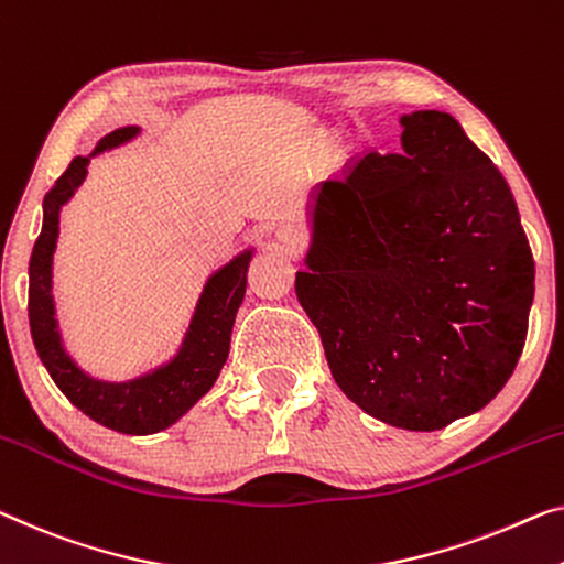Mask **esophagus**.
Listing matches in <instances>:
<instances>
[{"label": "esophagus", "instance_id": "1", "mask_svg": "<svg viewBox=\"0 0 564 564\" xmlns=\"http://www.w3.org/2000/svg\"><path fill=\"white\" fill-rule=\"evenodd\" d=\"M275 238H279L281 246L289 250V253H299L306 242V232L293 223H283L279 230H275Z\"/></svg>", "mask_w": 564, "mask_h": 564}]
</instances>
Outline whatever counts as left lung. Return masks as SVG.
<instances>
[{
	"label": "left lung",
	"instance_id": "8db88e82",
	"mask_svg": "<svg viewBox=\"0 0 564 564\" xmlns=\"http://www.w3.org/2000/svg\"><path fill=\"white\" fill-rule=\"evenodd\" d=\"M400 154L311 195L296 296L347 398L431 433L497 398L524 349L534 260L491 159L443 111L400 116Z\"/></svg>",
	"mask_w": 564,
	"mask_h": 564
}]
</instances>
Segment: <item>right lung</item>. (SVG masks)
Wrapping results in <instances>:
<instances>
[{
    "label": "right lung",
    "instance_id": "add662e5",
    "mask_svg": "<svg viewBox=\"0 0 564 564\" xmlns=\"http://www.w3.org/2000/svg\"><path fill=\"white\" fill-rule=\"evenodd\" d=\"M139 126H123L106 133L94 154L75 156L55 187L42 202V230L30 258V332L42 365L67 400L90 420L126 435H149L176 423L209 392L230 355L235 314L248 285V265L253 248L242 250L230 263L209 275L192 314L182 347L162 367L126 382L96 380L73 362L63 347L53 301V253L61 232V209L75 195L88 174L90 159L100 151L121 147L139 137Z\"/></svg>",
    "mask_w": 564,
    "mask_h": 564
}]
</instances>
